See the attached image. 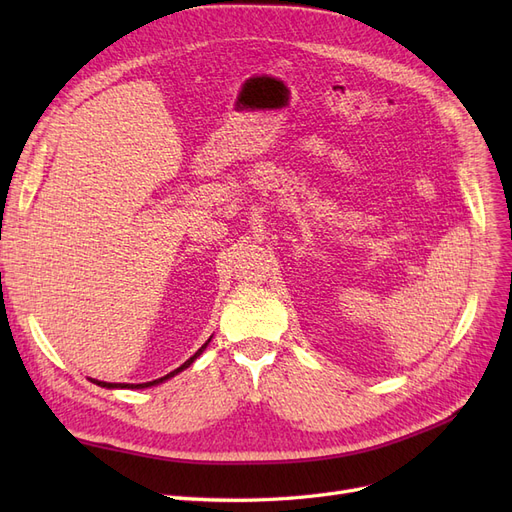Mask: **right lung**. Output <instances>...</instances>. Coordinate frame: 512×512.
I'll return each mask as SVG.
<instances>
[{
  "mask_svg": "<svg viewBox=\"0 0 512 512\" xmlns=\"http://www.w3.org/2000/svg\"><path fill=\"white\" fill-rule=\"evenodd\" d=\"M211 342V337L207 339V344ZM207 344H203L200 346L196 352H194V356H190L188 361H185L181 367H177L175 371H170V374H166L164 378H158V380H151V382H143V384H115V382H102V380H91L94 384H98V386H104V389H147V386H156V384H160V382H164V380H168V378H173V376H177L179 371H183V369H188L200 354H203V350L207 348Z\"/></svg>",
  "mask_w": 512,
  "mask_h": 512,
  "instance_id": "obj_1",
  "label": "right lung"
}]
</instances>
